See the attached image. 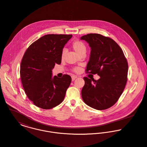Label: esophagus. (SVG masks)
<instances>
[{"mask_svg": "<svg viewBox=\"0 0 147 147\" xmlns=\"http://www.w3.org/2000/svg\"><path fill=\"white\" fill-rule=\"evenodd\" d=\"M71 78H72V81H74V80H75L78 77H77L76 76H74V75H73V76H72V77H71Z\"/></svg>", "mask_w": 147, "mask_h": 147, "instance_id": "esophagus-1", "label": "esophagus"}]
</instances>
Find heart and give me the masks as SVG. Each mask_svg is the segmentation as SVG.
<instances>
[{"label":"heart","mask_w":147,"mask_h":147,"mask_svg":"<svg viewBox=\"0 0 147 147\" xmlns=\"http://www.w3.org/2000/svg\"><path fill=\"white\" fill-rule=\"evenodd\" d=\"M72 49L75 51L76 52H77L79 55L82 56L83 55H85L87 50V47L84 43L80 40H75L72 43ZM65 49H63L61 52V57L62 58L64 57L65 55ZM79 69L78 67H75L73 69V71L75 72H78L79 71Z\"/></svg>","instance_id":"1"}]
</instances>
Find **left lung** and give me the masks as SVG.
<instances>
[{
	"label": "left lung",
	"mask_w": 147,
	"mask_h": 147,
	"mask_svg": "<svg viewBox=\"0 0 147 147\" xmlns=\"http://www.w3.org/2000/svg\"><path fill=\"white\" fill-rule=\"evenodd\" d=\"M80 39L86 40L91 49L86 73L100 77L97 80L84 78L82 98L94 109H108L117 101L126 86L127 60L120 47L109 37L89 34Z\"/></svg>",
	"instance_id": "left-lung-1"
}]
</instances>
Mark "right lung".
I'll list each match as a JSON object with an SVG mask.
<instances>
[{"label": "right lung", "mask_w": 147, "mask_h": 147, "mask_svg": "<svg viewBox=\"0 0 147 147\" xmlns=\"http://www.w3.org/2000/svg\"><path fill=\"white\" fill-rule=\"evenodd\" d=\"M72 35H46L26 49L20 64V75L25 93L36 107L51 109L64 100L71 77H52L55 64H60L61 52Z\"/></svg>", "instance_id": "1"}]
</instances>
